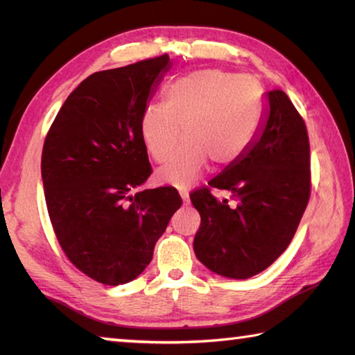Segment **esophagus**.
Returning a JSON list of instances; mask_svg holds the SVG:
<instances>
[{"label":"esophagus","mask_w":355,"mask_h":355,"mask_svg":"<svg viewBox=\"0 0 355 355\" xmlns=\"http://www.w3.org/2000/svg\"><path fill=\"white\" fill-rule=\"evenodd\" d=\"M180 197H182V200H183L184 205H188V203H189V194H188V191H180Z\"/></svg>","instance_id":"1"}]
</instances>
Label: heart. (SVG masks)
<instances>
[{
    "label": "heart",
    "mask_w": 355,
    "mask_h": 355,
    "mask_svg": "<svg viewBox=\"0 0 355 355\" xmlns=\"http://www.w3.org/2000/svg\"><path fill=\"white\" fill-rule=\"evenodd\" d=\"M166 101L142 112L141 136L158 163L169 159L183 136L186 141L156 172L159 183L189 188L208 159L225 167L248 152L263 116L261 94L249 76L220 70H200L173 81Z\"/></svg>",
    "instance_id": "b5f03b06"
}]
</instances>
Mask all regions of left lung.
Instances as JSON below:
<instances>
[{
	"instance_id": "left-lung-1",
	"label": "left lung",
	"mask_w": 355,
	"mask_h": 355,
	"mask_svg": "<svg viewBox=\"0 0 355 355\" xmlns=\"http://www.w3.org/2000/svg\"><path fill=\"white\" fill-rule=\"evenodd\" d=\"M266 106L254 142L236 163L208 184L235 200L197 189L191 202L200 214L194 252L209 271L244 280L277 260L291 243L310 197L307 128L280 89L264 92Z\"/></svg>"
}]
</instances>
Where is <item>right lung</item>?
I'll use <instances>...</instances> for the list:
<instances>
[{
    "mask_svg": "<svg viewBox=\"0 0 355 355\" xmlns=\"http://www.w3.org/2000/svg\"><path fill=\"white\" fill-rule=\"evenodd\" d=\"M172 67L169 55L87 76L53 122L42 182L56 238L89 277L123 285L148 266L182 197L133 191L152 173L141 117Z\"/></svg>",
    "mask_w": 355,
    "mask_h": 355,
    "instance_id": "add662e5",
    "label": "right lung"
}]
</instances>
